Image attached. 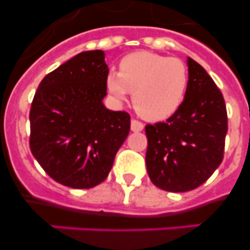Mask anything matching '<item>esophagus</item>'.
<instances>
[{"label":"esophagus","mask_w":250,"mask_h":250,"mask_svg":"<svg viewBox=\"0 0 250 250\" xmlns=\"http://www.w3.org/2000/svg\"><path fill=\"white\" fill-rule=\"evenodd\" d=\"M143 129H144V124L141 123V121L132 119V120H131V130H132V131L139 132V131H141Z\"/></svg>","instance_id":"1"}]
</instances>
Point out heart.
<instances>
[{
	"instance_id": "obj_1",
	"label": "heart",
	"mask_w": 250,
	"mask_h": 250,
	"mask_svg": "<svg viewBox=\"0 0 250 250\" xmlns=\"http://www.w3.org/2000/svg\"><path fill=\"white\" fill-rule=\"evenodd\" d=\"M107 89L119 100L132 93V104L146 120L170 118L182 104L188 86L186 64L175 57L135 52L124 57L118 73L106 78Z\"/></svg>"
}]
</instances>
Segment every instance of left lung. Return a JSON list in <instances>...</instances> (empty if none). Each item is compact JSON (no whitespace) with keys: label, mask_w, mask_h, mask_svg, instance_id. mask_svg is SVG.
Listing matches in <instances>:
<instances>
[{"label":"left lung","mask_w":250,"mask_h":250,"mask_svg":"<svg viewBox=\"0 0 250 250\" xmlns=\"http://www.w3.org/2000/svg\"><path fill=\"white\" fill-rule=\"evenodd\" d=\"M188 64L182 104L164 123L145 126L146 168L151 182L168 192H187L205 183L223 160L228 131L226 103L202 65Z\"/></svg>","instance_id":"1"}]
</instances>
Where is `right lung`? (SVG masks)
Here are the masks:
<instances>
[{
	"label": "right lung",
	"mask_w": 250,
	"mask_h": 250,
	"mask_svg": "<svg viewBox=\"0 0 250 250\" xmlns=\"http://www.w3.org/2000/svg\"><path fill=\"white\" fill-rule=\"evenodd\" d=\"M103 50L77 54L45 75L29 111V147L61 185L102 183L130 131V115L104 106L109 68Z\"/></svg>",
	"instance_id": "add662e5"
}]
</instances>
